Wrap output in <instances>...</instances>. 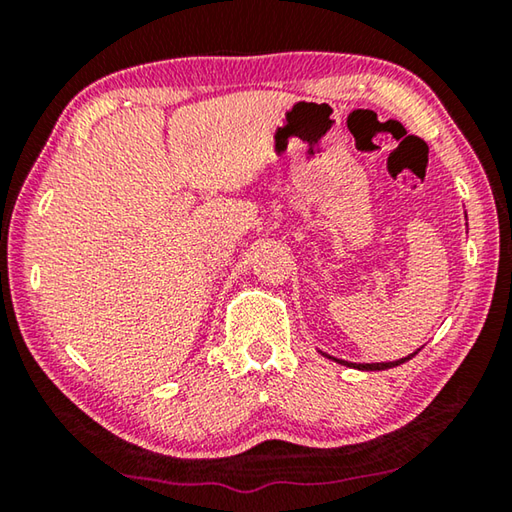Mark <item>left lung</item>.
<instances>
[{
	"mask_svg": "<svg viewBox=\"0 0 512 512\" xmlns=\"http://www.w3.org/2000/svg\"><path fill=\"white\" fill-rule=\"evenodd\" d=\"M418 352H420V350H415L413 354H409V357L397 359V361H388V363H350V361H341V359H334V357H329V359L339 361V363H343V366L357 368V370H388V368H395V366H400V363H406L409 359H413ZM325 357H327V354H325Z\"/></svg>",
	"mask_w": 512,
	"mask_h": 512,
	"instance_id": "1",
	"label": "left lung"
}]
</instances>
